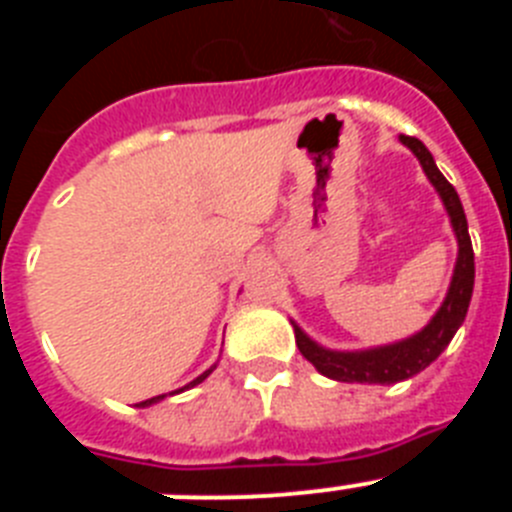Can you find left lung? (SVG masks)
Returning <instances> with one entry per match:
<instances>
[{
    "instance_id": "left-lung-1",
    "label": "left lung",
    "mask_w": 512,
    "mask_h": 512,
    "mask_svg": "<svg viewBox=\"0 0 512 512\" xmlns=\"http://www.w3.org/2000/svg\"><path fill=\"white\" fill-rule=\"evenodd\" d=\"M400 140L402 146H408L410 151L418 156L425 176L431 179L438 197L443 200V207H446V212H449L451 217V228H454L456 243H459L454 277H451V287L449 292H446V300L438 307V312L431 318V323L425 325L423 330H418L415 336L405 338V341L390 343V346L366 348V351H330V348H323L320 343L312 341L305 330L292 320L300 354L305 356L320 374L336 379V382L395 384L402 382V379L415 377V374L423 372L425 366L433 364V361L443 354V348L449 346L454 333L459 330V325L467 318L469 300H472L474 251L467 228V215H464L459 194H456V189L446 182V176L438 171L431 151H428L418 138L400 135Z\"/></svg>"
}]
</instances>
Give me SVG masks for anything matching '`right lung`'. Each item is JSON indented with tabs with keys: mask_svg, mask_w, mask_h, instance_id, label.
Segmentation results:
<instances>
[{
	"mask_svg": "<svg viewBox=\"0 0 512 512\" xmlns=\"http://www.w3.org/2000/svg\"><path fill=\"white\" fill-rule=\"evenodd\" d=\"M212 369H215V366H212ZM212 369H207L205 374H200V377L194 379V382H189L187 387H182V390H176V392H184V390H189V387H194V384H200L202 379H207V377H210V372H212ZM171 395H174V392H171ZM164 397H166V395H158V397H151V400H143V402H138V408H148V405H153V402H158V400H164Z\"/></svg>",
	"mask_w": 512,
	"mask_h": 512,
	"instance_id": "right-lung-1",
	"label": "right lung"
}]
</instances>
